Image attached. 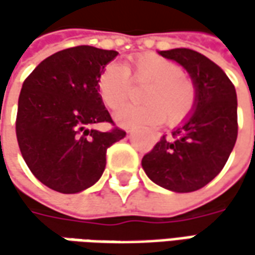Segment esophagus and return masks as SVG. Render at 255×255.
<instances>
[{"label":"esophagus","instance_id":"34e87169","mask_svg":"<svg viewBox=\"0 0 255 255\" xmlns=\"http://www.w3.org/2000/svg\"><path fill=\"white\" fill-rule=\"evenodd\" d=\"M128 132H132V130H128Z\"/></svg>","mask_w":255,"mask_h":255}]
</instances>
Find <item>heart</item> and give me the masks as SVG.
Listing matches in <instances>:
<instances>
[{
    "label": "heart",
    "instance_id": "b5f03b06",
    "mask_svg": "<svg viewBox=\"0 0 255 255\" xmlns=\"http://www.w3.org/2000/svg\"><path fill=\"white\" fill-rule=\"evenodd\" d=\"M132 84H146L140 105H126L115 113L123 126L157 125L166 118L169 125L186 121L197 102L196 85L183 74L180 65L160 55L142 54L125 66L109 64L98 78L96 88L103 105L115 111L129 96Z\"/></svg>",
    "mask_w": 255,
    "mask_h": 255
}]
</instances>
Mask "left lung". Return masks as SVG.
<instances>
[{
	"label": "left lung",
	"instance_id": "obj_1",
	"mask_svg": "<svg viewBox=\"0 0 255 255\" xmlns=\"http://www.w3.org/2000/svg\"><path fill=\"white\" fill-rule=\"evenodd\" d=\"M159 54L186 68L196 85L197 102L187 122L143 156L142 166L150 180L167 190L196 191L223 170L236 144V88L219 65L193 49Z\"/></svg>",
	"mask_w": 255,
	"mask_h": 255
}]
</instances>
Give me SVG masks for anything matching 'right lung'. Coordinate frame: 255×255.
<instances>
[{"mask_svg":"<svg viewBox=\"0 0 255 255\" xmlns=\"http://www.w3.org/2000/svg\"><path fill=\"white\" fill-rule=\"evenodd\" d=\"M116 51L89 45L48 56L22 84L15 121L26 166L46 187L78 193L101 179L106 150L125 137L98 93L96 82ZM111 123L108 132L91 129Z\"/></svg>","mask_w":255,"mask_h":255,"instance_id":"obj_1","label":"right lung"}]
</instances>
